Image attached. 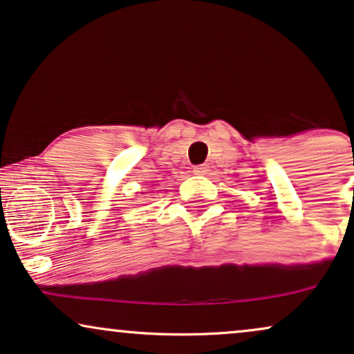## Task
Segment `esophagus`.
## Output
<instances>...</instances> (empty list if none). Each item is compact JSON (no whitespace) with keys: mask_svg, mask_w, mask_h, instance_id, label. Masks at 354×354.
Wrapping results in <instances>:
<instances>
[{"mask_svg":"<svg viewBox=\"0 0 354 354\" xmlns=\"http://www.w3.org/2000/svg\"><path fill=\"white\" fill-rule=\"evenodd\" d=\"M192 171H194V174H204V173H207V167H204V165H199V167L192 168Z\"/></svg>","mask_w":354,"mask_h":354,"instance_id":"1","label":"esophagus"}]
</instances>
